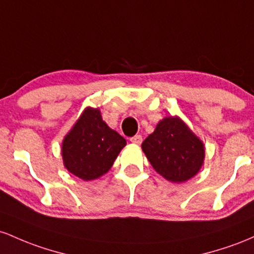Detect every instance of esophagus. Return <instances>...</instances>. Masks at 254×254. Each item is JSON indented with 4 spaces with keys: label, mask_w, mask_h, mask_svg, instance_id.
<instances>
[{
    "label": "esophagus",
    "mask_w": 254,
    "mask_h": 254,
    "mask_svg": "<svg viewBox=\"0 0 254 254\" xmlns=\"http://www.w3.org/2000/svg\"><path fill=\"white\" fill-rule=\"evenodd\" d=\"M129 140H130V142H133V144L139 145V144H141L142 136H141L140 134H136V135H134V136H132V138H130Z\"/></svg>",
    "instance_id": "obj_1"
}]
</instances>
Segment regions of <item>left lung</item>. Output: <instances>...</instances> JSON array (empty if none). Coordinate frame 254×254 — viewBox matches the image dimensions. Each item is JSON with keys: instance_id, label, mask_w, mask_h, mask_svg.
<instances>
[{"instance_id": "8db88e82", "label": "left lung", "mask_w": 254, "mask_h": 254, "mask_svg": "<svg viewBox=\"0 0 254 254\" xmlns=\"http://www.w3.org/2000/svg\"><path fill=\"white\" fill-rule=\"evenodd\" d=\"M141 149L158 174L172 182L193 178L203 164L205 151L200 139L179 118H164Z\"/></svg>"}]
</instances>
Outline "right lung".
<instances>
[{
	"label": "right lung",
	"mask_w": 254,
	"mask_h": 254,
	"mask_svg": "<svg viewBox=\"0 0 254 254\" xmlns=\"http://www.w3.org/2000/svg\"><path fill=\"white\" fill-rule=\"evenodd\" d=\"M126 139L110 129L98 109L87 108L62 142L64 167L85 181L99 178L112 168Z\"/></svg>",
	"instance_id": "right-lung-1"
}]
</instances>
